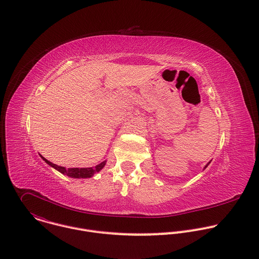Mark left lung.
<instances>
[{
	"label": "left lung",
	"instance_id": "left-lung-1",
	"mask_svg": "<svg viewBox=\"0 0 259 259\" xmlns=\"http://www.w3.org/2000/svg\"><path fill=\"white\" fill-rule=\"evenodd\" d=\"M209 163H210V162H209ZM209 163H208V164H207V165H206V166H205V168H207V166H208V165H209Z\"/></svg>",
	"mask_w": 259,
	"mask_h": 259
}]
</instances>
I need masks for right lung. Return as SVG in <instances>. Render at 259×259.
<instances>
[{"instance_id": "right-lung-1", "label": "right lung", "mask_w": 259, "mask_h": 259, "mask_svg": "<svg viewBox=\"0 0 259 259\" xmlns=\"http://www.w3.org/2000/svg\"><path fill=\"white\" fill-rule=\"evenodd\" d=\"M41 158L48 164L50 165L51 167H53L54 169H56L57 171H59L60 173L64 174V175H67L69 177H72V178H89V177H92L95 173L99 172L105 165V162H102L98 165H96L95 167H90V168H64V167H61V166H58L56 164H53L51 163L50 161L46 160L43 156H41Z\"/></svg>"}]
</instances>
